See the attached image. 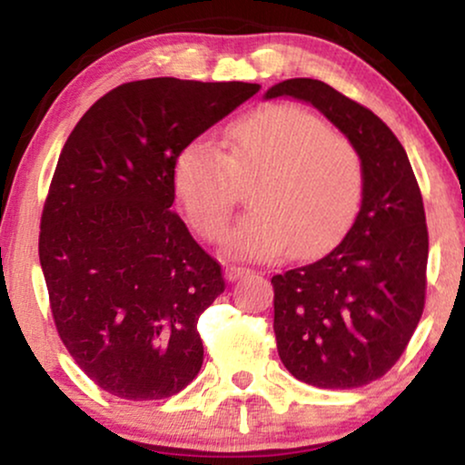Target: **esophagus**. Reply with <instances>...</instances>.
Returning <instances> with one entry per match:
<instances>
[{
	"instance_id": "obj_1",
	"label": "esophagus",
	"mask_w": 465,
	"mask_h": 465,
	"mask_svg": "<svg viewBox=\"0 0 465 465\" xmlns=\"http://www.w3.org/2000/svg\"><path fill=\"white\" fill-rule=\"evenodd\" d=\"M251 272H252V270L244 268V266H227V270H225L229 281H238V279H242V276L251 274Z\"/></svg>"
}]
</instances>
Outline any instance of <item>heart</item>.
<instances>
[{"mask_svg":"<svg viewBox=\"0 0 465 465\" xmlns=\"http://www.w3.org/2000/svg\"><path fill=\"white\" fill-rule=\"evenodd\" d=\"M227 154L197 137L173 161L175 195L205 240H219L255 178L244 214L225 238L233 257L268 260L292 246L311 257L331 249L361 210L364 161L356 143L296 104H270L240 117L225 133Z\"/></svg>","mask_w":465,"mask_h":465,"instance_id":"heart-1","label":"heart"}]
</instances>
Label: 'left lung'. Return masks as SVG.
Instances as JSON below:
<instances>
[{
  "mask_svg": "<svg viewBox=\"0 0 465 465\" xmlns=\"http://www.w3.org/2000/svg\"><path fill=\"white\" fill-rule=\"evenodd\" d=\"M320 109L361 150L364 193L345 238L272 276L274 334L293 378L317 389L371 384L399 361L425 309L429 233L412 164L373 111L317 79H287L266 98Z\"/></svg>",
  "mask_w": 465,
  "mask_h": 465,
  "instance_id": "1",
  "label": "left lung"
}]
</instances>
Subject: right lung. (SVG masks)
Listing matches in <instances>:
<instances>
[{
	"instance_id": "right-lung-1",
	"label": "right lung",
	"mask_w": 465,
	"mask_h": 465,
	"mask_svg": "<svg viewBox=\"0 0 465 465\" xmlns=\"http://www.w3.org/2000/svg\"><path fill=\"white\" fill-rule=\"evenodd\" d=\"M257 92L242 81H131L98 98L64 143L40 266L62 343L111 395L167 399L202 369L197 322L225 281L172 210L173 161Z\"/></svg>"
}]
</instances>
